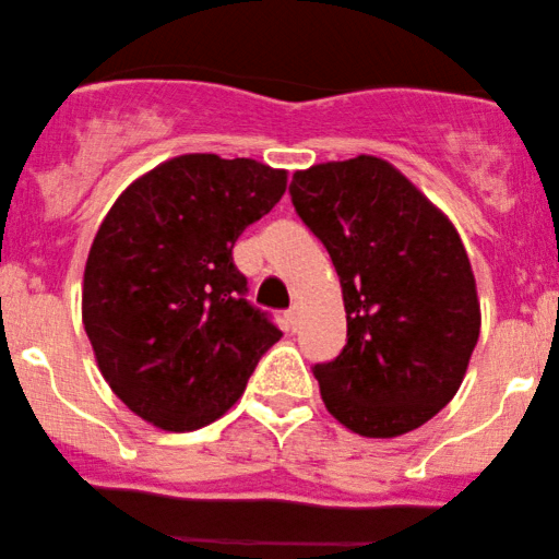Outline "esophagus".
Returning a JSON list of instances; mask_svg holds the SVG:
<instances>
[{"instance_id": "1", "label": "esophagus", "mask_w": 559, "mask_h": 559, "mask_svg": "<svg viewBox=\"0 0 559 559\" xmlns=\"http://www.w3.org/2000/svg\"><path fill=\"white\" fill-rule=\"evenodd\" d=\"M285 318H287V325L289 329H297V323H300V306H297V302H293V306H289V310L285 313Z\"/></svg>"}]
</instances>
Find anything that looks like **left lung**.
<instances>
[{"label": "left lung", "mask_w": 559, "mask_h": 559, "mask_svg": "<svg viewBox=\"0 0 559 559\" xmlns=\"http://www.w3.org/2000/svg\"><path fill=\"white\" fill-rule=\"evenodd\" d=\"M293 205L342 282L346 346L316 365L325 408L367 439L403 437L444 408L480 336V300L454 223L385 158L293 174Z\"/></svg>", "instance_id": "8db88e82"}]
</instances>
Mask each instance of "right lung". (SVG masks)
<instances>
[{
    "label": "right lung",
    "instance_id": "add662e5",
    "mask_svg": "<svg viewBox=\"0 0 559 559\" xmlns=\"http://www.w3.org/2000/svg\"><path fill=\"white\" fill-rule=\"evenodd\" d=\"M287 171L185 154L130 182L94 236L82 321L112 393L164 431L221 418L282 331L246 302L234 243Z\"/></svg>",
    "mask_w": 559,
    "mask_h": 559
}]
</instances>
